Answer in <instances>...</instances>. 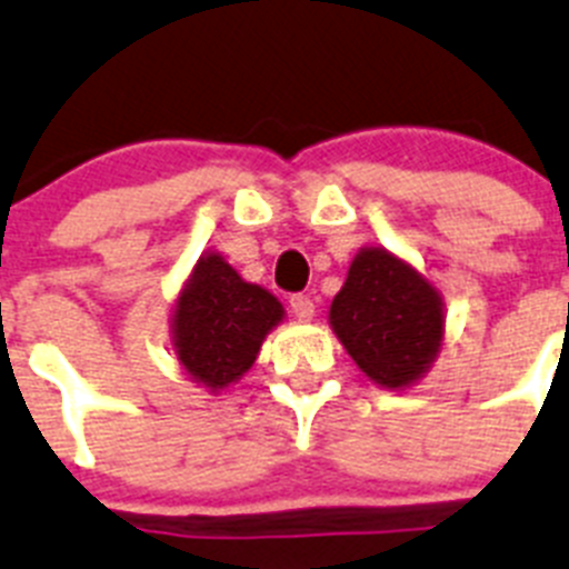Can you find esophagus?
Here are the masks:
<instances>
[{
	"label": "esophagus",
	"mask_w": 569,
	"mask_h": 569,
	"mask_svg": "<svg viewBox=\"0 0 569 569\" xmlns=\"http://www.w3.org/2000/svg\"><path fill=\"white\" fill-rule=\"evenodd\" d=\"M289 306H291V312H295V318H298V320H312L315 303H312V298H309V295H291Z\"/></svg>",
	"instance_id": "esophagus-1"
}]
</instances>
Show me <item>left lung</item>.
Segmentation results:
<instances>
[{"mask_svg": "<svg viewBox=\"0 0 569 569\" xmlns=\"http://www.w3.org/2000/svg\"><path fill=\"white\" fill-rule=\"evenodd\" d=\"M329 323L360 372L380 387L401 389L423 378L438 358L443 303L409 263L387 249H360L335 295Z\"/></svg>", "mask_w": 569, "mask_h": 569, "instance_id": "left-lung-1", "label": "left lung"}]
</instances>
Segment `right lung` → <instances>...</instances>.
<instances>
[{"label":"right lung","mask_w":569,"mask_h":569,"mask_svg":"<svg viewBox=\"0 0 569 569\" xmlns=\"http://www.w3.org/2000/svg\"><path fill=\"white\" fill-rule=\"evenodd\" d=\"M280 320L283 306L271 291L246 283L220 254H206L174 306L177 360L197 383L220 392L249 372Z\"/></svg>","instance_id":"right-lung-1"}]
</instances>
